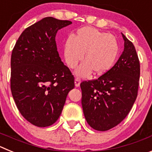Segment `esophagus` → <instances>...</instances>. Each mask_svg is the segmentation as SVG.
I'll use <instances>...</instances> for the list:
<instances>
[{"instance_id": "1", "label": "esophagus", "mask_w": 152, "mask_h": 152, "mask_svg": "<svg viewBox=\"0 0 152 152\" xmlns=\"http://www.w3.org/2000/svg\"><path fill=\"white\" fill-rule=\"evenodd\" d=\"M80 84V79L79 77H75V84L76 87H79Z\"/></svg>"}]
</instances>
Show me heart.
<instances>
[{
  "label": "heart",
  "instance_id": "heart-1",
  "mask_svg": "<svg viewBox=\"0 0 152 152\" xmlns=\"http://www.w3.org/2000/svg\"><path fill=\"white\" fill-rule=\"evenodd\" d=\"M119 45L115 36L93 27L77 29L74 38L69 37L64 43V55L68 66L74 68L83 58L76 74L88 76L91 72L101 75L110 69L117 58Z\"/></svg>",
  "mask_w": 152,
  "mask_h": 152
}]
</instances>
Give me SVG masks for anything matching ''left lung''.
<instances>
[{"label": "left lung", "mask_w": 152, "mask_h": 152, "mask_svg": "<svg viewBox=\"0 0 152 152\" xmlns=\"http://www.w3.org/2000/svg\"><path fill=\"white\" fill-rule=\"evenodd\" d=\"M122 35L124 50L114 66L97 79L80 83L84 116L97 131H107L121 123L138 95L139 57L132 42Z\"/></svg>", "instance_id": "left-lung-1"}]
</instances>
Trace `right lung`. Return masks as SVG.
I'll use <instances>...</instances> for the list:
<instances>
[{
    "instance_id": "right-lung-1",
    "label": "right lung",
    "mask_w": 152,
    "mask_h": 152,
    "mask_svg": "<svg viewBox=\"0 0 152 152\" xmlns=\"http://www.w3.org/2000/svg\"><path fill=\"white\" fill-rule=\"evenodd\" d=\"M72 23L45 17L26 28L12 51L10 89L17 109L33 125L57 121L75 77L57 51L58 30Z\"/></svg>"
}]
</instances>
